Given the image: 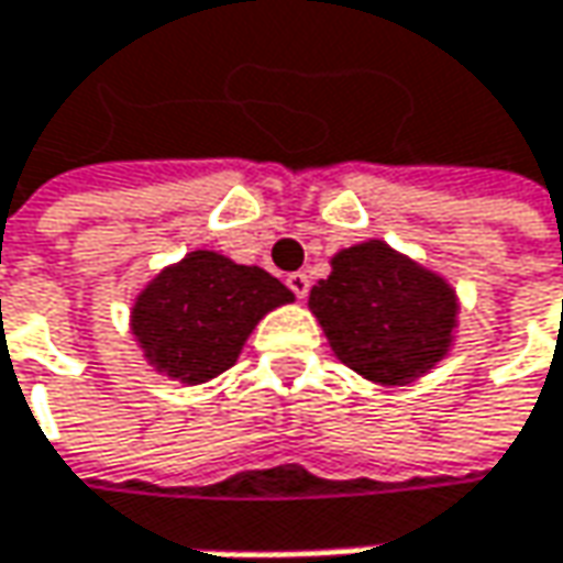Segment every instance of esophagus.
I'll use <instances>...</instances> for the list:
<instances>
[{
	"mask_svg": "<svg viewBox=\"0 0 563 563\" xmlns=\"http://www.w3.org/2000/svg\"><path fill=\"white\" fill-rule=\"evenodd\" d=\"M285 282H288V288H291L297 297H307V291H310V278H307L303 272H291Z\"/></svg>",
	"mask_w": 563,
	"mask_h": 563,
	"instance_id": "esophagus-1",
	"label": "esophagus"
}]
</instances>
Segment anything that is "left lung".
I'll return each instance as SVG.
<instances>
[{
    "label": "left lung",
    "mask_w": 563,
    "mask_h": 563,
    "mask_svg": "<svg viewBox=\"0 0 563 563\" xmlns=\"http://www.w3.org/2000/svg\"><path fill=\"white\" fill-rule=\"evenodd\" d=\"M329 278L310 291L329 349L377 386L424 377L453 349L456 288L386 240H364L329 260Z\"/></svg>",
    "instance_id": "left-lung-1"
}]
</instances>
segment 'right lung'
<instances>
[{"mask_svg":"<svg viewBox=\"0 0 563 563\" xmlns=\"http://www.w3.org/2000/svg\"><path fill=\"white\" fill-rule=\"evenodd\" d=\"M291 300L266 268L192 250L135 295L129 329L161 377L199 386L234 367L260 320Z\"/></svg>","mask_w":563,"mask_h":563,"instance_id":"add662e5","label":"right lung"}]
</instances>
